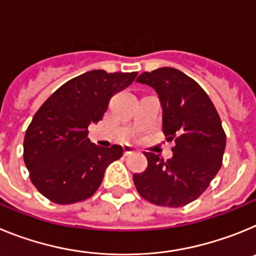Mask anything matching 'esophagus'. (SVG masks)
I'll return each mask as SVG.
<instances>
[{"label": "esophagus", "instance_id": "1", "mask_svg": "<svg viewBox=\"0 0 256 256\" xmlns=\"http://www.w3.org/2000/svg\"><path fill=\"white\" fill-rule=\"evenodd\" d=\"M134 148H133L132 144H126V146H124V154H126V155H130V154H133L134 152Z\"/></svg>", "mask_w": 256, "mask_h": 256}]
</instances>
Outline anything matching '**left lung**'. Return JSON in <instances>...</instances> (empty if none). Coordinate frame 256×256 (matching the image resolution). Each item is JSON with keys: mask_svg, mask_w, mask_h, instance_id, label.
<instances>
[{"mask_svg": "<svg viewBox=\"0 0 256 256\" xmlns=\"http://www.w3.org/2000/svg\"><path fill=\"white\" fill-rule=\"evenodd\" d=\"M136 82L155 90L162 110V130L176 140L166 162L144 152L148 168L133 174L140 195L160 206L190 204L208 188L222 166L226 134L205 91L194 79L174 68L144 72Z\"/></svg>", "mask_w": 256, "mask_h": 256, "instance_id": "8db88e82", "label": "left lung"}]
</instances>
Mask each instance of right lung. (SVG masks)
Returning <instances> with one entry per match:
<instances>
[{
	"mask_svg": "<svg viewBox=\"0 0 256 256\" xmlns=\"http://www.w3.org/2000/svg\"><path fill=\"white\" fill-rule=\"evenodd\" d=\"M137 73L91 70L70 79L44 101L24 138V162L36 188L56 204L91 198L110 162L123 148H100L88 138V126L102 119L108 100L132 84Z\"/></svg>",
	"mask_w": 256,
	"mask_h": 256,
	"instance_id": "1",
	"label": "right lung"
}]
</instances>
